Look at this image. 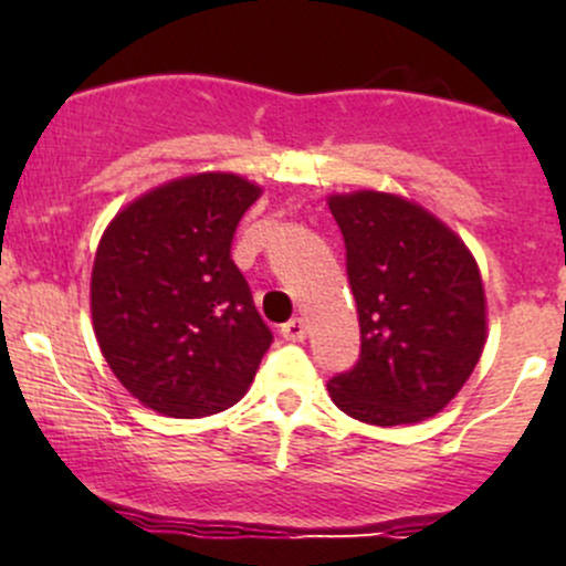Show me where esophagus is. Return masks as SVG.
<instances>
[{
	"label": "esophagus",
	"mask_w": 566,
	"mask_h": 566,
	"mask_svg": "<svg viewBox=\"0 0 566 566\" xmlns=\"http://www.w3.org/2000/svg\"><path fill=\"white\" fill-rule=\"evenodd\" d=\"M305 335H308V327H305L303 319H290L282 324V337L290 343H303Z\"/></svg>",
	"instance_id": "34e87169"
}]
</instances>
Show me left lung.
Instances as JSON below:
<instances>
[{"mask_svg": "<svg viewBox=\"0 0 566 566\" xmlns=\"http://www.w3.org/2000/svg\"><path fill=\"white\" fill-rule=\"evenodd\" d=\"M346 242L361 354L327 382L333 401L369 426L433 418L458 396L486 343L476 258L444 220L399 193H329Z\"/></svg>", "mask_w": 566, "mask_h": 566, "instance_id": "left-lung-1", "label": "left lung"}]
</instances>
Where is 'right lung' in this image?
Returning a JSON list of instances; mask_svg holds the SVG:
<instances>
[{"label": "right lung", "instance_id": "1", "mask_svg": "<svg viewBox=\"0 0 566 566\" xmlns=\"http://www.w3.org/2000/svg\"><path fill=\"white\" fill-rule=\"evenodd\" d=\"M263 188L237 172L167 180L122 207L103 231L90 314L116 380L167 418L237 405L255 380L271 333L231 239Z\"/></svg>", "mask_w": 566, "mask_h": 566}]
</instances>
